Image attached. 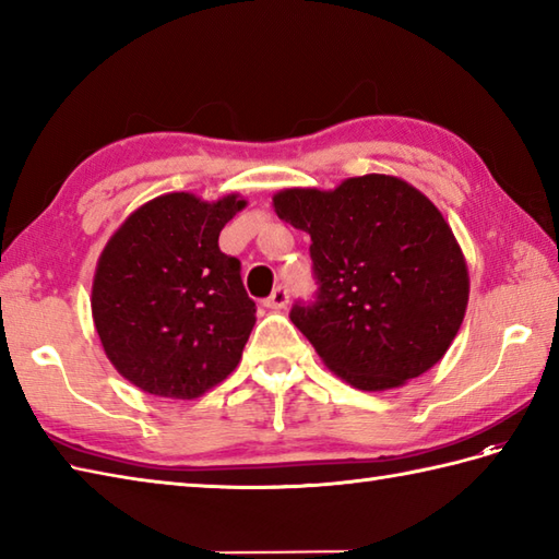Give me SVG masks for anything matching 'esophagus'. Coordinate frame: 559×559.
<instances>
[{
  "instance_id": "obj_1",
  "label": "esophagus",
  "mask_w": 559,
  "mask_h": 559,
  "mask_svg": "<svg viewBox=\"0 0 559 559\" xmlns=\"http://www.w3.org/2000/svg\"><path fill=\"white\" fill-rule=\"evenodd\" d=\"M288 298H290L288 288L286 286H278V288H273V293L264 300V305L269 307V310H283V307L288 305Z\"/></svg>"
}]
</instances>
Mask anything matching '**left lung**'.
<instances>
[{
    "instance_id": "1",
    "label": "left lung",
    "mask_w": 559,
    "mask_h": 559,
    "mask_svg": "<svg viewBox=\"0 0 559 559\" xmlns=\"http://www.w3.org/2000/svg\"><path fill=\"white\" fill-rule=\"evenodd\" d=\"M273 209L312 237L319 293L290 322L331 372L386 391L444 358L466 314L468 266L420 189L370 173L336 189H281Z\"/></svg>"
}]
</instances>
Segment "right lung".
<instances>
[{
	"mask_svg": "<svg viewBox=\"0 0 559 559\" xmlns=\"http://www.w3.org/2000/svg\"><path fill=\"white\" fill-rule=\"evenodd\" d=\"M245 206L240 194H163L129 213L100 252L93 324L115 370L146 394L197 399L240 362L257 307L218 235Z\"/></svg>",
	"mask_w": 559,
	"mask_h": 559,
	"instance_id": "add662e5",
	"label": "right lung"
}]
</instances>
